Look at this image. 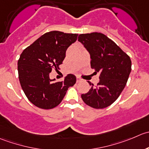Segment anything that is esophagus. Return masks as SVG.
Here are the masks:
<instances>
[{
  "label": "esophagus",
  "mask_w": 149,
  "mask_h": 149,
  "mask_svg": "<svg viewBox=\"0 0 149 149\" xmlns=\"http://www.w3.org/2000/svg\"><path fill=\"white\" fill-rule=\"evenodd\" d=\"M82 80V79H81L79 77H77V82H81Z\"/></svg>",
  "instance_id": "obj_1"
}]
</instances>
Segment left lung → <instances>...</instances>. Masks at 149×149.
Segmentation results:
<instances>
[{"mask_svg":"<svg viewBox=\"0 0 149 149\" xmlns=\"http://www.w3.org/2000/svg\"><path fill=\"white\" fill-rule=\"evenodd\" d=\"M78 40L91 55V68L100 72L99 82L82 94L84 102L92 108L104 109L112 104L125 88L131 72V60L115 42L100 32L80 34Z\"/></svg>","mask_w":149,"mask_h":149,"instance_id":"left-lung-1","label":"left lung"}]
</instances>
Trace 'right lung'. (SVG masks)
I'll return each instance as SVG.
<instances>
[{"mask_svg":"<svg viewBox=\"0 0 149 149\" xmlns=\"http://www.w3.org/2000/svg\"><path fill=\"white\" fill-rule=\"evenodd\" d=\"M77 34L51 31L26 48L18 60L19 79L29 101L38 108L51 109L58 105L76 77L69 74L64 82H54L49 73L59 70L66 51L77 40Z\"/></svg>","mask_w":149,"mask_h":149,"instance_id":"right-lung-1","label":"right lung"}]
</instances>
